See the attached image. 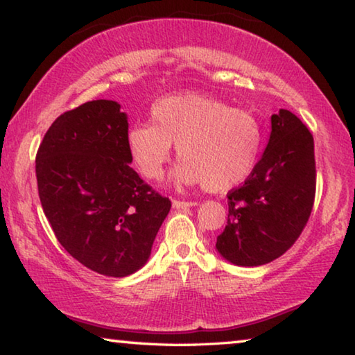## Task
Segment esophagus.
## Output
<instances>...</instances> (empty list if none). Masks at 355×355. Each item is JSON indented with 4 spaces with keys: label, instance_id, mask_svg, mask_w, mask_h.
I'll return each instance as SVG.
<instances>
[{
    "label": "esophagus",
    "instance_id": "34e87169",
    "mask_svg": "<svg viewBox=\"0 0 355 355\" xmlns=\"http://www.w3.org/2000/svg\"><path fill=\"white\" fill-rule=\"evenodd\" d=\"M191 206H196L195 201H181V200H174L173 201V207L174 209H187Z\"/></svg>",
    "mask_w": 355,
    "mask_h": 355
}]
</instances>
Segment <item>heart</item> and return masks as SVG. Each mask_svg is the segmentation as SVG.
Returning a JSON list of instances; mask_svg holds the SVG:
<instances>
[{
    "mask_svg": "<svg viewBox=\"0 0 355 355\" xmlns=\"http://www.w3.org/2000/svg\"><path fill=\"white\" fill-rule=\"evenodd\" d=\"M127 149L138 171L159 179L176 144L181 164L173 171L178 185H200L209 191L230 190L253 173L264 132L245 110L196 92L159 98L150 107V124L127 132Z\"/></svg>",
    "mask_w": 355,
    "mask_h": 355,
    "instance_id": "1",
    "label": "heart"
}]
</instances>
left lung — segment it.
I'll use <instances>...</instances> for the list:
<instances>
[{"instance_id": "obj_1", "label": "left lung", "mask_w": 355, "mask_h": 355, "mask_svg": "<svg viewBox=\"0 0 355 355\" xmlns=\"http://www.w3.org/2000/svg\"><path fill=\"white\" fill-rule=\"evenodd\" d=\"M270 137L253 173L228 193V225L216 248L243 267L270 263L297 241L316 191L315 141L288 110L270 118Z\"/></svg>"}]
</instances>
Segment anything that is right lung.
Instances as JSON below:
<instances>
[{"label":"right lung","instance_id":"1","mask_svg":"<svg viewBox=\"0 0 355 355\" xmlns=\"http://www.w3.org/2000/svg\"><path fill=\"white\" fill-rule=\"evenodd\" d=\"M127 114L92 101L56 118L40 143V205L56 239L88 269L127 277L148 263L171 209L129 165Z\"/></svg>","mask_w":355,"mask_h":355}]
</instances>
